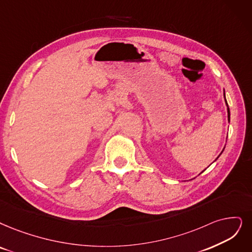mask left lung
Returning a JSON list of instances; mask_svg holds the SVG:
<instances>
[{
    "mask_svg": "<svg viewBox=\"0 0 252 252\" xmlns=\"http://www.w3.org/2000/svg\"><path fill=\"white\" fill-rule=\"evenodd\" d=\"M223 97H224V99H225V93H223ZM225 104H226V107H227V120H228V123H229V120H230V113H229V107H228V105H227L226 99H225ZM224 148H225V147H224ZM224 148H223V150H224ZM223 150H222V152H223ZM222 152H221V153L219 154V156H220L221 154H222ZM219 156H218V157H219ZM218 157L215 159V161L218 159ZM203 172H204V170H203ZM203 172H202V173H203ZM202 173H200V174H202ZM200 174H199V175H200Z\"/></svg>",
    "mask_w": 252,
    "mask_h": 252,
    "instance_id": "8db88e82",
    "label": "left lung"
}]
</instances>
